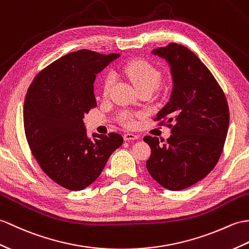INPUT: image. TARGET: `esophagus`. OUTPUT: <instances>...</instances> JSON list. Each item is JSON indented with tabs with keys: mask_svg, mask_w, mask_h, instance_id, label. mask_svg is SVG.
Instances as JSON below:
<instances>
[{
	"mask_svg": "<svg viewBox=\"0 0 249 249\" xmlns=\"http://www.w3.org/2000/svg\"><path fill=\"white\" fill-rule=\"evenodd\" d=\"M138 139H139V137L134 134H125L124 135L125 141H134V140H138Z\"/></svg>",
	"mask_w": 249,
	"mask_h": 249,
	"instance_id": "esophagus-1",
	"label": "esophagus"
}]
</instances>
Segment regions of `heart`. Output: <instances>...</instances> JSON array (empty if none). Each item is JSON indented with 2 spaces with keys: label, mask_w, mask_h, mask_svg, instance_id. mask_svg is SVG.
<instances>
[{
  "label": "heart",
  "mask_w": 249,
  "mask_h": 249,
  "mask_svg": "<svg viewBox=\"0 0 249 249\" xmlns=\"http://www.w3.org/2000/svg\"><path fill=\"white\" fill-rule=\"evenodd\" d=\"M124 73L130 82L136 87L137 90L141 89H152L155 91L158 88L161 82V74L151 63L144 60H132L124 67ZM114 82V77L111 73H109L104 79L103 83V94L107 96L110 92L111 87ZM122 123L126 126L132 124V120L129 115H123Z\"/></svg>",
  "instance_id": "obj_1"
}]
</instances>
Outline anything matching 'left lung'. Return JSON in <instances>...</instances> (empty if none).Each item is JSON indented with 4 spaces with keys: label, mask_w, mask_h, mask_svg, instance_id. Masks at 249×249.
Masks as SVG:
<instances>
[{
    "label": "left lung",
    "mask_w": 249,
    "mask_h": 249,
    "mask_svg": "<svg viewBox=\"0 0 249 249\" xmlns=\"http://www.w3.org/2000/svg\"><path fill=\"white\" fill-rule=\"evenodd\" d=\"M152 54L171 69L172 93L156 120L165 119L172 135L163 144L157 137L144 138L152 149L146 167L160 186L179 191L201 180L217 163L229 127L228 104L211 72L186 46L170 43Z\"/></svg>",
    "instance_id": "8db88e82"
}]
</instances>
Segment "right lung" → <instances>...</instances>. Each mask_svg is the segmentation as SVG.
<instances>
[{
  "label": "right lung",
  "instance_id": "obj_1",
  "mask_svg": "<svg viewBox=\"0 0 249 249\" xmlns=\"http://www.w3.org/2000/svg\"><path fill=\"white\" fill-rule=\"evenodd\" d=\"M120 54L79 50L60 57L40 72L23 107L25 136L40 167L61 187L80 191L101 175L123 137L87 135L84 117L96 107V74Z\"/></svg>",
  "mask_w": 249,
  "mask_h": 249
}]
</instances>
